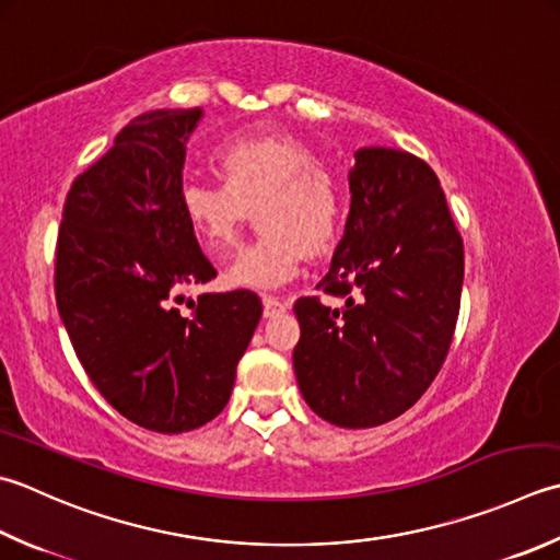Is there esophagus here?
I'll list each match as a JSON object with an SVG mask.
<instances>
[{
    "mask_svg": "<svg viewBox=\"0 0 560 560\" xmlns=\"http://www.w3.org/2000/svg\"><path fill=\"white\" fill-rule=\"evenodd\" d=\"M265 317H277V315H281V313H287V303L283 301H279V299H273V295H267L265 301Z\"/></svg>",
    "mask_w": 560,
    "mask_h": 560,
    "instance_id": "34e87169",
    "label": "esophagus"
}]
</instances>
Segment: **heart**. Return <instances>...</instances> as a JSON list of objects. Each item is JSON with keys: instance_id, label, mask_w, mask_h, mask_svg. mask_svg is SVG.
I'll return each mask as SVG.
<instances>
[{"instance_id": "obj_1", "label": "heart", "mask_w": 560, "mask_h": 560, "mask_svg": "<svg viewBox=\"0 0 560 560\" xmlns=\"http://www.w3.org/2000/svg\"><path fill=\"white\" fill-rule=\"evenodd\" d=\"M223 186L186 182L179 211L211 257L237 245L252 211L265 230L240 249L225 271L233 289L273 291L299 277L303 255H323L335 245L345 218V189L337 174L301 138L257 133L233 138L215 152Z\"/></svg>"}]
</instances>
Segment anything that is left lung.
Segmentation results:
<instances>
[{
	"label": "left lung",
	"mask_w": 560,
	"mask_h": 560,
	"mask_svg": "<svg viewBox=\"0 0 560 560\" xmlns=\"http://www.w3.org/2000/svg\"><path fill=\"white\" fill-rule=\"evenodd\" d=\"M349 172L345 235L317 289L293 305V371L317 418L347 430L396 420L430 388L452 347L464 240L432 167L410 152L361 148Z\"/></svg>",
	"instance_id": "left-lung-1"
}]
</instances>
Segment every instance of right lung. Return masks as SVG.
Returning <instances> with one entry per match:
<instances>
[{
	"instance_id": "right-lung-1",
	"label": "right lung",
	"mask_w": 560,
	"mask_h": 560,
	"mask_svg": "<svg viewBox=\"0 0 560 560\" xmlns=\"http://www.w3.org/2000/svg\"><path fill=\"white\" fill-rule=\"evenodd\" d=\"M201 108H158L70 186L55 301L74 354L108 405L145 430L189 432L233 393L261 317L252 291H184L215 277L179 211L186 140Z\"/></svg>"
}]
</instances>
